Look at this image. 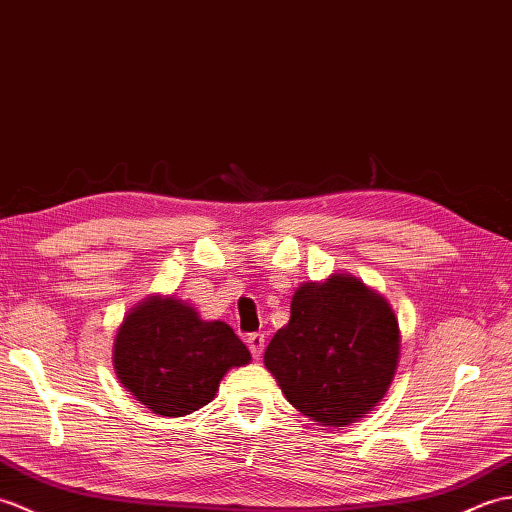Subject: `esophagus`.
I'll use <instances>...</instances> for the list:
<instances>
[{
	"label": "esophagus",
	"mask_w": 512,
	"mask_h": 512,
	"mask_svg": "<svg viewBox=\"0 0 512 512\" xmlns=\"http://www.w3.org/2000/svg\"><path fill=\"white\" fill-rule=\"evenodd\" d=\"M247 348H249V352H252L254 359L263 357L265 335H263V333H249V335H247Z\"/></svg>",
	"instance_id": "obj_1"
}]
</instances>
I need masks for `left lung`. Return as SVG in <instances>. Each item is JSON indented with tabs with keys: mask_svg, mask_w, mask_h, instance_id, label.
<instances>
[{
	"mask_svg": "<svg viewBox=\"0 0 512 512\" xmlns=\"http://www.w3.org/2000/svg\"><path fill=\"white\" fill-rule=\"evenodd\" d=\"M399 346L390 304L357 278L335 274L293 293L291 320L269 342L265 366L295 410L342 427L388 392Z\"/></svg>",
	"mask_w": 512,
	"mask_h": 512,
	"instance_id": "obj_1",
	"label": "left lung"
}]
</instances>
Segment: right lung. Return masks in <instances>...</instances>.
I'll use <instances>...</instances> for the list:
<instances>
[{"mask_svg":"<svg viewBox=\"0 0 512 512\" xmlns=\"http://www.w3.org/2000/svg\"><path fill=\"white\" fill-rule=\"evenodd\" d=\"M249 359L225 322H203L192 306L157 295L124 317L113 342L120 383L162 416H186L208 405L223 374Z\"/></svg>","mask_w":512,"mask_h":512,"instance_id":"obj_1","label":"right lung"}]
</instances>
